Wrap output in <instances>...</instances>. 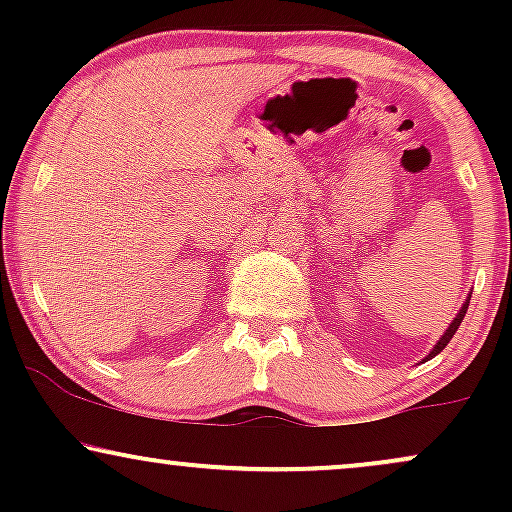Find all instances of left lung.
<instances>
[{"label":"left lung","instance_id":"left-lung-1","mask_svg":"<svg viewBox=\"0 0 512 512\" xmlns=\"http://www.w3.org/2000/svg\"><path fill=\"white\" fill-rule=\"evenodd\" d=\"M469 298H472V296H467V301L462 303V308L457 310V315H455V317H452V322H450V325H448V330H445L443 334H440V339H438L436 344H433L431 354H428V356L424 358V361H428V358H433V356H438L440 351H443L445 346H448V342H450V339H452V334L457 332V327H460V322L464 320V313H467V308H469Z\"/></svg>","mask_w":512,"mask_h":512}]
</instances>
